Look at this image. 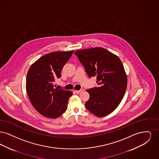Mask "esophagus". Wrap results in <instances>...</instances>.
Here are the masks:
<instances>
[{"label": "esophagus", "instance_id": "34e87169", "mask_svg": "<svg viewBox=\"0 0 159 159\" xmlns=\"http://www.w3.org/2000/svg\"><path fill=\"white\" fill-rule=\"evenodd\" d=\"M84 91V89H81L80 90H79V91H75L76 93H81V92H82L83 91Z\"/></svg>", "mask_w": 159, "mask_h": 159}]
</instances>
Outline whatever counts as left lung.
<instances>
[{"label": "left lung", "instance_id": "1", "mask_svg": "<svg viewBox=\"0 0 159 159\" xmlns=\"http://www.w3.org/2000/svg\"><path fill=\"white\" fill-rule=\"evenodd\" d=\"M90 78L97 77L98 86L87 89L89 99L86 108L97 117L112 113L119 105L126 90L128 78L120 59L106 49L97 47L76 51Z\"/></svg>", "mask_w": 159, "mask_h": 159}]
</instances>
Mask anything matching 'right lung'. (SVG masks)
Returning a JSON list of instances; mask_svg holds the SVG:
<instances>
[{
  "instance_id": "add662e5",
  "label": "right lung",
  "mask_w": 159,
  "mask_h": 159,
  "mask_svg": "<svg viewBox=\"0 0 159 159\" xmlns=\"http://www.w3.org/2000/svg\"><path fill=\"white\" fill-rule=\"evenodd\" d=\"M74 51H57L41 57L31 65L26 79V91L31 103L42 116L56 119L64 113L71 91L55 88L64 66Z\"/></svg>"
}]
</instances>
